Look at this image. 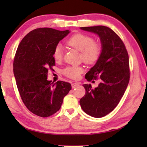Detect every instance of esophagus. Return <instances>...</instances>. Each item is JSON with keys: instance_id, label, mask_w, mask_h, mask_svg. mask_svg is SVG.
<instances>
[{"instance_id": "obj_1", "label": "esophagus", "mask_w": 147, "mask_h": 147, "mask_svg": "<svg viewBox=\"0 0 147 147\" xmlns=\"http://www.w3.org/2000/svg\"><path fill=\"white\" fill-rule=\"evenodd\" d=\"M72 88L73 89H74V88H77V87L78 86H80V84H78V83H73L72 84Z\"/></svg>"}]
</instances>
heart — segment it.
<instances>
[{"label": "heart", "instance_id": "1", "mask_svg": "<svg viewBox=\"0 0 147 147\" xmlns=\"http://www.w3.org/2000/svg\"><path fill=\"white\" fill-rule=\"evenodd\" d=\"M67 44L80 52L81 59L88 64H93L100 58L102 53L101 45L94 41L91 36L82 34H76L68 39ZM63 47L60 43L56 45L53 51V57L56 61L61 60L63 56ZM84 72L81 66L67 67L63 70L66 76L72 79H78Z\"/></svg>", "mask_w": 147, "mask_h": 147}]
</instances>
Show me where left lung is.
Listing matches in <instances>:
<instances>
[{"instance_id":"8db88e82","label":"left lung","mask_w":147,"mask_h":147,"mask_svg":"<svg viewBox=\"0 0 147 147\" xmlns=\"http://www.w3.org/2000/svg\"><path fill=\"white\" fill-rule=\"evenodd\" d=\"M81 30L98 35L102 53L95 65L86 74L91 81L100 78L97 88L84 84L86 94L80 100L81 108L88 115L102 117L112 111L123 97L130 80L128 54L123 41L108 27H81Z\"/></svg>"}]
</instances>
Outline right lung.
Instances as JSON below:
<instances>
[{"label": "right lung", "mask_w": 147, "mask_h": 147, "mask_svg": "<svg viewBox=\"0 0 147 147\" xmlns=\"http://www.w3.org/2000/svg\"><path fill=\"white\" fill-rule=\"evenodd\" d=\"M70 31L39 28L26 35L17 48L13 73L22 100L32 113L47 117L60 109L71 84L47 80L49 69L55 65L54 47Z\"/></svg>", "instance_id": "obj_1"}]
</instances>
